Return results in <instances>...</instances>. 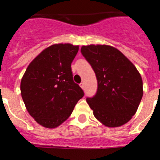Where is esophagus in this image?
I'll list each match as a JSON object with an SVG mask.
<instances>
[{
    "mask_svg": "<svg viewBox=\"0 0 160 160\" xmlns=\"http://www.w3.org/2000/svg\"><path fill=\"white\" fill-rule=\"evenodd\" d=\"M80 86L82 88V89H84V83H83V82H81V83L80 84Z\"/></svg>",
    "mask_w": 160,
    "mask_h": 160,
    "instance_id": "34e87169",
    "label": "esophagus"
}]
</instances>
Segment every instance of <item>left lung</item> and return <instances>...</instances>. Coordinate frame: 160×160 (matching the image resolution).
Masks as SVG:
<instances>
[{
	"label": "left lung",
	"mask_w": 160,
	"mask_h": 160,
	"mask_svg": "<svg viewBox=\"0 0 160 160\" xmlns=\"http://www.w3.org/2000/svg\"><path fill=\"white\" fill-rule=\"evenodd\" d=\"M81 53L94 70L98 81L96 94L86 98L95 117L108 127L126 124L135 114L143 96L140 73L111 46H82Z\"/></svg>",
	"instance_id": "obj_1"
}]
</instances>
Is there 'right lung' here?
I'll return each mask as SVG.
<instances>
[{
  "label": "right lung",
  "instance_id": "obj_1",
  "mask_svg": "<svg viewBox=\"0 0 160 160\" xmlns=\"http://www.w3.org/2000/svg\"><path fill=\"white\" fill-rule=\"evenodd\" d=\"M78 49L79 46L71 43L47 47L29 64L22 78L20 89L27 111L43 127L60 126L83 97L71 68Z\"/></svg>",
  "mask_w": 160,
  "mask_h": 160
}]
</instances>
